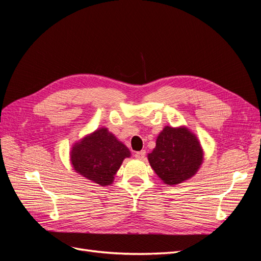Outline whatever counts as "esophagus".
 Instances as JSON below:
<instances>
[{
	"mask_svg": "<svg viewBox=\"0 0 261 261\" xmlns=\"http://www.w3.org/2000/svg\"><path fill=\"white\" fill-rule=\"evenodd\" d=\"M146 156V151L145 150H141V151H138L135 153V158L136 159H139V160H144Z\"/></svg>",
	"mask_w": 261,
	"mask_h": 261,
	"instance_id": "34e87169",
	"label": "esophagus"
}]
</instances>
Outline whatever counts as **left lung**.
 I'll return each mask as SVG.
<instances>
[{"label": "left lung", "mask_w": 261, "mask_h": 261, "mask_svg": "<svg viewBox=\"0 0 261 261\" xmlns=\"http://www.w3.org/2000/svg\"><path fill=\"white\" fill-rule=\"evenodd\" d=\"M203 154L198 137L186 126H164L148 161L164 184L175 186L197 174Z\"/></svg>", "instance_id": "1"}]
</instances>
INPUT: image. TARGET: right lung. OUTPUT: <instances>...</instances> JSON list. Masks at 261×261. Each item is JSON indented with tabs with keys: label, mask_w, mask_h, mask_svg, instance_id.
<instances>
[{
	"label": "right lung",
	"mask_w": 261,
	"mask_h": 261,
	"mask_svg": "<svg viewBox=\"0 0 261 261\" xmlns=\"http://www.w3.org/2000/svg\"><path fill=\"white\" fill-rule=\"evenodd\" d=\"M129 149L107 127H100L72 145L69 160L74 171L101 186H109Z\"/></svg>",
	"instance_id": "add662e5"
}]
</instances>
